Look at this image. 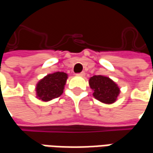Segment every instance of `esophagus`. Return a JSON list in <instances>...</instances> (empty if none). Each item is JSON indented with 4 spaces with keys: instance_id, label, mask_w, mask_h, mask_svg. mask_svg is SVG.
I'll use <instances>...</instances> for the list:
<instances>
[{
    "instance_id": "obj_1",
    "label": "esophagus",
    "mask_w": 153,
    "mask_h": 153,
    "mask_svg": "<svg viewBox=\"0 0 153 153\" xmlns=\"http://www.w3.org/2000/svg\"><path fill=\"white\" fill-rule=\"evenodd\" d=\"M78 75H79V76L83 77V76H85V73H84V72H81V73L78 74Z\"/></svg>"
}]
</instances>
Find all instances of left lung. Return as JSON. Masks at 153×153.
Instances as JSON below:
<instances>
[{
	"label": "left lung",
	"mask_w": 153,
	"mask_h": 153,
	"mask_svg": "<svg viewBox=\"0 0 153 153\" xmlns=\"http://www.w3.org/2000/svg\"><path fill=\"white\" fill-rule=\"evenodd\" d=\"M89 86L93 90V96L104 104H113L118 98L120 88L118 84L109 77L94 75L88 80Z\"/></svg>",
	"instance_id": "obj_1"
}]
</instances>
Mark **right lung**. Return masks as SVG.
Masks as SVG:
<instances>
[{
    "instance_id": "add662e5",
    "label": "right lung",
    "mask_w": 153,
    "mask_h": 153,
    "mask_svg": "<svg viewBox=\"0 0 153 153\" xmlns=\"http://www.w3.org/2000/svg\"><path fill=\"white\" fill-rule=\"evenodd\" d=\"M68 74L65 72L49 74L36 84V97L42 102H49L63 93Z\"/></svg>"
}]
</instances>
